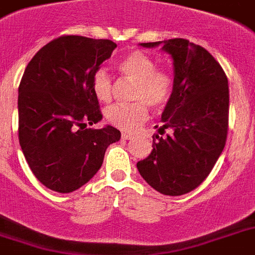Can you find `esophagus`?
<instances>
[{
  "mask_svg": "<svg viewBox=\"0 0 255 255\" xmlns=\"http://www.w3.org/2000/svg\"><path fill=\"white\" fill-rule=\"evenodd\" d=\"M121 136H123L124 140H130L134 137V135L129 134V132H123V134H121Z\"/></svg>",
  "mask_w": 255,
  "mask_h": 255,
  "instance_id": "1",
  "label": "esophagus"
}]
</instances>
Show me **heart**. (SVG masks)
Instances as JSON below:
<instances>
[{"label": "heart", "mask_w": 255, "mask_h": 255, "mask_svg": "<svg viewBox=\"0 0 255 255\" xmlns=\"http://www.w3.org/2000/svg\"><path fill=\"white\" fill-rule=\"evenodd\" d=\"M118 71L135 82L130 99L134 102L110 106L105 112L107 123L124 131H135L149 118V106L160 110L173 92L174 77L167 68H156L155 60L144 51L132 50L118 63ZM93 95L99 101L110 102L114 82L105 69H97L91 81Z\"/></svg>", "instance_id": "heart-1"}]
</instances>
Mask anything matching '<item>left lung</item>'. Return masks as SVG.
Returning <instances> with one entry per match:
<instances>
[{
  "label": "left lung",
  "mask_w": 255,
  "mask_h": 255,
  "mask_svg": "<svg viewBox=\"0 0 255 255\" xmlns=\"http://www.w3.org/2000/svg\"><path fill=\"white\" fill-rule=\"evenodd\" d=\"M159 44L174 65L173 92L159 131L170 129L172 134L153 136V150L136 167L155 191L181 196L207 178L224 150L229 128L228 77L206 49L186 39L141 45Z\"/></svg>",
  "instance_id": "left-lung-1"
}]
</instances>
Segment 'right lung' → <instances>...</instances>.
Returning <instances> with one entry per match:
<instances>
[{
  "label": "right lung",
  "instance_id": "1",
  "mask_svg": "<svg viewBox=\"0 0 255 255\" xmlns=\"http://www.w3.org/2000/svg\"><path fill=\"white\" fill-rule=\"evenodd\" d=\"M107 39L63 35L32 57L18 86V141L34 176L49 190L69 193L101 168L112 126L91 129L102 119L92 76L111 57Z\"/></svg>",
  "mask_w": 255,
  "mask_h": 255
}]
</instances>
